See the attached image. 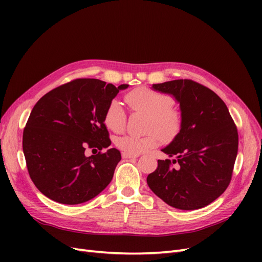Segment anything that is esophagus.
<instances>
[{"label": "esophagus", "mask_w": 262, "mask_h": 262, "mask_svg": "<svg viewBox=\"0 0 262 262\" xmlns=\"http://www.w3.org/2000/svg\"><path fill=\"white\" fill-rule=\"evenodd\" d=\"M136 157H139L138 154H131V153H128V152H122V158H136Z\"/></svg>", "instance_id": "34e87169"}]
</instances>
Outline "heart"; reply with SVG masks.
<instances>
[{"instance_id": "obj_1", "label": "heart", "mask_w": 262, "mask_h": 262, "mask_svg": "<svg viewBox=\"0 0 262 262\" xmlns=\"http://www.w3.org/2000/svg\"><path fill=\"white\" fill-rule=\"evenodd\" d=\"M125 101L133 112L147 115L146 131L155 132L163 140L175 138L181 128V115L172 109V98L167 94L140 87L125 95ZM125 112L120 101L114 99L109 102L105 112L104 122L108 129L120 132L125 124ZM117 145L124 152L139 154L153 147L156 139L153 134L145 137L124 136L117 139Z\"/></svg>"}]
</instances>
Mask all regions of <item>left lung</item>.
<instances>
[{"instance_id":"left-lung-1","label":"left lung","mask_w":262,"mask_h":262,"mask_svg":"<svg viewBox=\"0 0 262 262\" xmlns=\"http://www.w3.org/2000/svg\"><path fill=\"white\" fill-rule=\"evenodd\" d=\"M152 89L177 100L181 128L162 149L173 160H158L157 168L147 176V185L172 208L207 207L225 191L232 179L238 150L233 119L215 93L191 80L153 84Z\"/></svg>"}]
</instances>
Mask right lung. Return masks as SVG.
Listing matches in <instances>:
<instances>
[{
	"label": "right lung",
	"instance_id": "right-lung-1",
	"mask_svg": "<svg viewBox=\"0 0 262 262\" xmlns=\"http://www.w3.org/2000/svg\"><path fill=\"white\" fill-rule=\"evenodd\" d=\"M128 87L77 78L37 101L24 129L23 150L29 176L42 194L73 205L93 199L109 185L120 152L109 148L87 157L85 149L112 144L105 112L119 91Z\"/></svg>",
	"mask_w": 262,
	"mask_h": 262
}]
</instances>
